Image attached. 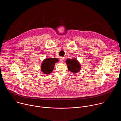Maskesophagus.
<instances>
[{"label":"esophagus","instance_id":"esophagus-1","mask_svg":"<svg viewBox=\"0 0 121 121\" xmlns=\"http://www.w3.org/2000/svg\"><path fill=\"white\" fill-rule=\"evenodd\" d=\"M64 60H65L64 57H61L60 58V61L61 62H63Z\"/></svg>","mask_w":121,"mask_h":121}]
</instances>
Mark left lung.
I'll return each instance as SVG.
<instances>
[{
	"mask_svg": "<svg viewBox=\"0 0 121 121\" xmlns=\"http://www.w3.org/2000/svg\"><path fill=\"white\" fill-rule=\"evenodd\" d=\"M68 70L73 73H77L80 69V65L78 62L75 59H68L66 60Z\"/></svg>",
	"mask_w": 121,
	"mask_h": 121,
	"instance_id": "8db88e82",
	"label": "left lung"
}]
</instances>
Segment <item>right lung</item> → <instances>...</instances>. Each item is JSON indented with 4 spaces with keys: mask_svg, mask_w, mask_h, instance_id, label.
<instances>
[{
    "mask_svg": "<svg viewBox=\"0 0 121 121\" xmlns=\"http://www.w3.org/2000/svg\"><path fill=\"white\" fill-rule=\"evenodd\" d=\"M57 58H47L43 61L42 64L41 70L45 74H48L52 72L55 63L57 62Z\"/></svg>",
    "mask_w": 121,
    "mask_h": 121,
    "instance_id": "right-lung-1",
    "label": "right lung"
}]
</instances>
